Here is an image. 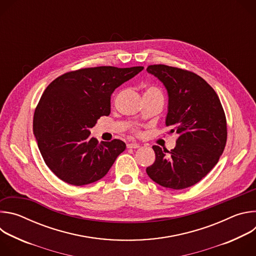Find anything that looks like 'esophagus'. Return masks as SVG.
Returning <instances> with one entry per match:
<instances>
[{"label": "esophagus", "mask_w": 256, "mask_h": 256, "mask_svg": "<svg viewBox=\"0 0 256 256\" xmlns=\"http://www.w3.org/2000/svg\"><path fill=\"white\" fill-rule=\"evenodd\" d=\"M128 148H130V149H138V148H140V144H138V142H130V144H128Z\"/></svg>", "instance_id": "obj_1"}]
</instances>
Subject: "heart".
I'll use <instances>...</instances> for the list:
<instances>
[{"label": "heart", "mask_w": 256, "mask_h": 256, "mask_svg": "<svg viewBox=\"0 0 256 256\" xmlns=\"http://www.w3.org/2000/svg\"><path fill=\"white\" fill-rule=\"evenodd\" d=\"M147 93H159V94H162L160 92V90L157 89L156 87H148L147 89H146V91H144V94H147Z\"/></svg>", "instance_id": "b5f03b06"}]
</instances>
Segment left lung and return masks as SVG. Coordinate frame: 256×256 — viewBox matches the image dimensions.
Returning a JSON list of instances; mask_svg holds the SVG:
<instances>
[{
  "instance_id": "8db88e82",
  "label": "left lung",
  "mask_w": 256,
  "mask_h": 256,
  "mask_svg": "<svg viewBox=\"0 0 256 256\" xmlns=\"http://www.w3.org/2000/svg\"><path fill=\"white\" fill-rule=\"evenodd\" d=\"M149 74L168 93L166 126L179 134L171 151L153 146L155 162L146 169L161 186L184 190L200 181L218 163L227 142V122L214 90L192 72L152 64Z\"/></svg>"
}]
</instances>
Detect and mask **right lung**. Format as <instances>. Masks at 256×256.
I'll use <instances>...</instances> for the list:
<instances>
[{
    "label": "right lung",
    "mask_w": 256,
    "mask_h": 256,
    "mask_svg": "<svg viewBox=\"0 0 256 256\" xmlns=\"http://www.w3.org/2000/svg\"><path fill=\"white\" fill-rule=\"evenodd\" d=\"M144 66H96L66 72L44 90L33 118V134L48 167L68 184L101 179L126 150L120 140L101 142L90 128L110 114V96Z\"/></svg>",
    "instance_id": "right-lung-1"
}]
</instances>
